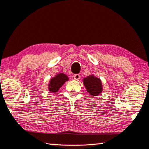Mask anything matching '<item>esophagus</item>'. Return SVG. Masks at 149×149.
Wrapping results in <instances>:
<instances>
[{"label": "esophagus", "instance_id": "1", "mask_svg": "<svg viewBox=\"0 0 149 149\" xmlns=\"http://www.w3.org/2000/svg\"><path fill=\"white\" fill-rule=\"evenodd\" d=\"M80 75L79 74H75V75H74V76H73V78H74V79H75V80H78V79H80Z\"/></svg>", "mask_w": 149, "mask_h": 149}]
</instances>
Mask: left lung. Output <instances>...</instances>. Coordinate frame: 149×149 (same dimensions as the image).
Listing matches in <instances>:
<instances>
[{"mask_svg":"<svg viewBox=\"0 0 149 149\" xmlns=\"http://www.w3.org/2000/svg\"><path fill=\"white\" fill-rule=\"evenodd\" d=\"M83 82L87 91L93 97L98 96L102 93L103 87L101 80L93 74L85 77Z\"/></svg>","mask_w":149,"mask_h":149,"instance_id":"1","label":"left lung"}]
</instances>
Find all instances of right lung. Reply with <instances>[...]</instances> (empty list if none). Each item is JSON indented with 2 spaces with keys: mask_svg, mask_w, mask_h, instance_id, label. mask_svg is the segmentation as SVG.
Wrapping results in <instances>:
<instances>
[{
  "mask_svg": "<svg viewBox=\"0 0 149 149\" xmlns=\"http://www.w3.org/2000/svg\"><path fill=\"white\" fill-rule=\"evenodd\" d=\"M69 80V77L63 73H59L56 74L54 77L50 79L49 84V91L50 93H56L65 82Z\"/></svg>",
  "mask_w": 149,
  "mask_h": 149,
  "instance_id": "1",
  "label": "right lung"
}]
</instances>
